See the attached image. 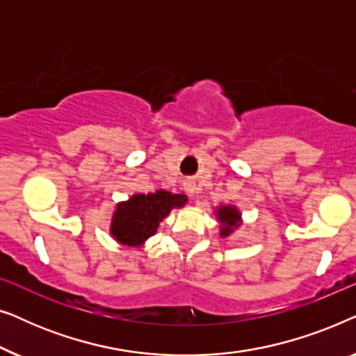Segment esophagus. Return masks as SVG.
<instances>
[{"label":"esophagus","instance_id":"obj_1","mask_svg":"<svg viewBox=\"0 0 356 356\" xmlns=\"http://www.w3.org/2000/svg\"><path fill=\"white\" fill-rule=\"evenodd\" d=\"M184 186H186V191L189 194H194V191H196V186H194V183H186Z\"/></svg>","mask_w":356,"mask_h":356}]
</instances>
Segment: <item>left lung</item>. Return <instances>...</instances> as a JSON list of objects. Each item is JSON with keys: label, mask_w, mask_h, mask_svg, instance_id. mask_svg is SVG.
Instances as JSON below:
<instances>
[{"label": "left lung", "mask_w": 356, "mask_h": 356, "mask_svg": "<svg viewBox=\"0 0 356 356\" xmlns=\"http://www.w3.org/2000/svg\"><path fill=\"white\" fill-rule=\"evenodd\" d=\"M216 217L220 223V236H230L241 225V212L235 206H220L216 211Z\"/></svg>", "instance_id": "1"}]
</instances>
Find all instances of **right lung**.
<instances>
[{
	"mask_svg": "<svg viewBox=\"0 0 356 356\" xmlns=\"http://www.w3.org/2000/svg\"><path fill=\"white\" fill-rule=\"evenodd\" d=\"M188 202L184 194L155 191L134 194L128 201L118 202L111 217L110 233L120 245L140 248L150 236L157 233L160 222Z\"/></svg>",
	"mask_w": 356,
	"mask_h": 356,
	"instance_id": "right-lung-1",
	"label": "right lung"
}]
</instances>
